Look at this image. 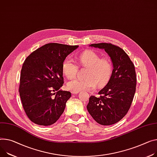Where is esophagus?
Segmentation results:
<instances>
[{
    "label": "esophagus",
    "instance_id": "1",
    "mask_svg": "<svg viewBox=\"0 0 157 157\" xmlns=\"http://www.w3.org/2000/svg\"><path fill=\"white\" fill-rule=\"evenodd\" d=\"M71 92L72 94H77L78 93V92H77V91H71Z\"/></svg>",
    "mask_w": 157,
    "mask_h": 157
}]
</instances>
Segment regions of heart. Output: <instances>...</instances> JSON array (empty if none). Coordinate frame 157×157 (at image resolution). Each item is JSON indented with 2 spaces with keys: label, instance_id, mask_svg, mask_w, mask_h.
Instances as JSON below:
<instances>
[{
  "label": "heart",
  "instance_id": "1",
  "mask_svg": "<svg viewBox=\"0 0 157 157\" xmlns=\"http://www.w3.org/2000/svg\"><path fill=\"white\" fill-rule=\"evenodd\" d=\"M80 63L84 67L89 68L86 79L75 78L68 82L67 88L71 91L92 90L96 88L98 83L102 86L111 77L113 71V65L107 58H101L100 56L91 50L82 52L78 57ZM78 68L75 63L71 58H67L62 64V71L68 78L76 76Z\"/></svg>",
  "mask_w": 157,
  "mask_h": 157
}]
</instances>
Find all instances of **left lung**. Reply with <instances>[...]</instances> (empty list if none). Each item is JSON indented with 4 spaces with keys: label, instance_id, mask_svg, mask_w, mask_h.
Instances as JSON below:
<instances>
[{
    "label": "left lung",
    "instance_id": "obj_1",
    "mask_svg": "<svg viewBox=\"0 0 157 157\" xmlns=\"http://www.w3.org/2000/svg\"><path fill=\"white\" fill-rule=\"evenodd\" d=\"M91 47L104 50L113 67L106 86L99 97L91 95L87 109L96 122L108 126L123 119L129 109L136 91V77L134 64L126 52L111 43H96Z\"/></svg>",
    "mask_w": 157,
    "mask_h": 157
}]
</instances>
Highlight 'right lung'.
I'll use <instances>...</instances> for the list:
<instances>
[{
	"label": "right lung",
	"instance_id": "1",
	"mask_svg": "<svg viewBox=\"0 0 157 157\" xmlns=\"http://www.w3.org/2000/svg\"><path fill=\"white\" fill-rule=\"evenodd\" d=\"M78 47L48 43L25 59L19 91L24 109L34 123L50 126L63 114L71 93L59 89L63 84L62 64Z\"/></svg>",
	"mask_w": 157,
	"mask_h": 157
}]
</instances>
